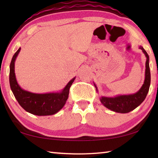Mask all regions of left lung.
<instances>
[{
    "label": "left lung",
    "instance_id": "8db88e82",
    "mask_svg": "<svg viewBox=\"0 0 158 158\" xmlns=\"http://www.w3.org/2000/svg\"><path fill=\"white\" fill-rule=\"evenodd\" d=\"M143 51L144 54L147 58L146 62V73L144 83L140 90L133 95H120L115 98H100L101 102L110 110L118 112V113H128L137 108L145 100L149 90L151 84V72L149 68V56L148 53L142 47H139Z\"/></svg>",
    "mask_w": 158,
    "mask_h": 158
}]
</instances>
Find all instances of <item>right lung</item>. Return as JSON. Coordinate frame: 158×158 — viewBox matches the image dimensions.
<instances>
[{
  "label": "right lung",
  "mask_w": 158,
  "mask_h": 158,
  "mask_svg": "<svg viewBox=\"0 0 158 158\" xmlns=\"http://www.w3.org/2000/svg\"><path fill=\"white\" fill-rule=\"evenodd\" d=\"M20 50L21 48L13 56L10 65V84L15 98L21 107L32 114L37 116L55 114L65 105L69 89L75 78L72 79L60 93L36 94L26 91L18 85L15 73V61Z\"/></svg>",
  "instance_id": "obj_1"
}]
</instances>
